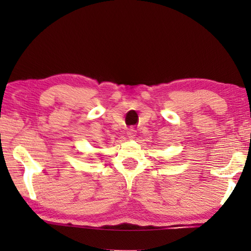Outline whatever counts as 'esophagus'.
<instances>
[{
  "label": "esophagus",
  "instance_id": "obj_1",
  "mask_svg": "<svg viewBox=\"0 0 251 251\" xmlns=\"http://www.w3.org/2000/svg\"><path fill=\"white\" fill-rule=\"evenodd\" d=\"M127 136H128V138L133 139L136 136V131L134 129H129L128 131H127Z\"/></svg>",
  "mask_w": 251,
  "mask_h": 251
}]
</instances>
